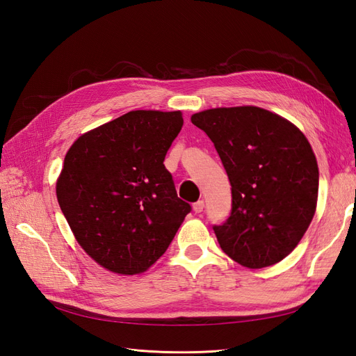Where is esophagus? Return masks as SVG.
<instances>
[{
    "mask_svg": "<svg viewBox=\"0 0 356 356\" xmlns=\"http://www.w3.org/2000/svg\"><path fill=\"white\" fill-rule=\"evenodd\" d=\"M203 208H204V202L203 200H199V202H196L195 204H193V211H195L196 213H200L203 211Z\"/></svg>",
    "mask_w": 356,
    "mask_h": 356,
    "instance_id": "obj_1",
    "label": "esophagus"
}]
</instances>
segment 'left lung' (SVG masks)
<instances>
[{"label": "left lung", "mask_w": 356, "mask_h": 356, "mask_svg": "<svg viewBox=\"0 0 356 356\" xmlns=\"http://www.w3.org/2000/svg\"><path fill=\"white\" fill-rule=\"evenodd\" d=\"M215 145L232 186V213L215 225L221 250L248 268L279 263L314 220L319 170L300 129L260 106H221L191 115Z\"/></svg>", "instance_id": "obj_1"}]
</instances>
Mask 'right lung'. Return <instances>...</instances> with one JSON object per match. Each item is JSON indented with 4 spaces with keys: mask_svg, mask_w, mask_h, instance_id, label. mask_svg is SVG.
I'll list each match as a JSON object with an SVG mask.
<instances>
[{
    "mask_svg": "<svg viewBox=\"0 0 356 356\" xmlns=\"http://www.w3.org/2000/svg\"><path fill=\"white\" fill-rule=\"evenodd\" d=\"M182 124L181 111H129L83 134L67 152L59 207L75 241L106 270L147 272L190 212L163 165Z\"/></svg>",
    "mask_w": 356,
    "mask_h": 356,
    "instance_id": "1",
    "label": "right lung"
}]
</instances>
